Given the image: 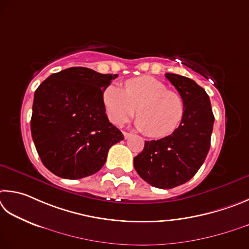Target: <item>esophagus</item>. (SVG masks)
I'll use <instances>...</instances> for the list:
<instances>
[{"label": "esophagus", "instance_id": "obj_1", "mask_svg": "<svg viewBox=\"0 0 249 249\" xmlns=\"http://www.w3.org/2000/svg\"><path fill=\"white\" fill-rule=\"evenodd\" d=\"M122 133H124V139H129L130 137L132 136V133H129V132H125V131H124Z\"/></svg>", "mask_w": 249, "mask_h": 249}]
</instances>
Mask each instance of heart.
<instances>
[{
	"label": "heart",
	"instance_id": "1",
	"mask_svg": "<svg viewBox=\"0 0 249 249\" xmlns=\"http://www.w3.org/2000/svg\"><path fill=\"white\" fill-rule=\"evenodd\" d=\"M103 102L108 119L113 124H124L137 111L138 129L154 139L166 138L175 132L185 111L181 96L150 75L130 78L124 83V89L117 85L108 86Z\"/></svg>",
	"mask_w": 249,
	"mask_h": 249
}]
</instances>
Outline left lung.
Returning <instances> with one entry per match:
<instances>
[{
  "label": "left lung",
  "instance_id": "obj_1",
  "mask_svg": "<svg viewBox=\"0 0 249 249\" xmlns=\"http://www.w3.org/2000/svg\"><path fill=\"white\" fill-rule=\"evenodd\" d=\"M165 76L184 100V117L171 136L145 141L133 165L147 184L171 189L190 180L201 167L210 150L214 116L206 90L194 80L174 73Z\"/></svg>",
  "mask_w": 249,
  "mask_h": 249
}]
</instances>
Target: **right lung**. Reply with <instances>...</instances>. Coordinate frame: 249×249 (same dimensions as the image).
Returning a JSON list of instances; mask_svg holds the SVG:
<instances>
[{
	"instance_id": "1",
	"label": "right lung",
	"mask_w": 249,
	"mask_h": 249,
	"mask_svg": "<svg viewBox=\"0 0 249 249\" xmlns=\"http://www.w3.org/2000/svg\"><path fill=\"white\" fill-rule=\"evenodd\" d=\"M117 76L69 68L51 74L35 91L32 137L42 164L54 175L67 179L94 175L109 149L124 140L103 102L104 90Z\"/></svg>"
}]
</instances>
